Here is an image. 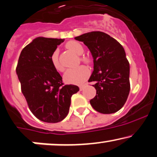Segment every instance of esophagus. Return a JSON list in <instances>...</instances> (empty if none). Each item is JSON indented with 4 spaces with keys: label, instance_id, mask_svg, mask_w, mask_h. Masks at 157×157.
I'll return each instance as SVG.
<instances>
[{
    "label": "esophagus",
    "instance_id": "esophagus-1",
    "mask_svg": "<svg viewBox=\"0 0 157 157\" xmlns=\"http://www.w3.org/2000/svg\"><path fill=\"white\" fill-rule=\"evenodd\" d=\"M85 86H86V84H84V85H81V86H79V89H80V90L82 91L84 90V88L85 87Z\"/></svg>",
    "mask_w": 157,
    "mask_h": 157
}]
</instances>
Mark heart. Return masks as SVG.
I'll return each mask as SVG.
<instances>
[{
    "mask_svg": "<svg viewBox=\"0 0 157 157\" xmlns=\"http://www.w3.org/2000/svg\"><path fill=\"white\" fill-rule=\"evenodd\" d=\"M66 48L70 51L74 52L78 55H82L84 52V48L82 44L75 40H71L66 44ZM59 52L58 50L56 49L52 53L51 56V62L52 66L54 67L57 71H63L64 68L59 63ZM81 59L84 63H87L89 59L86 57H82ZM90 71L87 67L84 65H80V66L75 67V68H70L65 71L63 75V80L65 83L71 84H81L90 76Z\"/></svg>",
    "mask_w": 157,
    "mask_h": 157,
    "instance_id": "b5f03b06",
    "label": "heart"
}]
</instances>
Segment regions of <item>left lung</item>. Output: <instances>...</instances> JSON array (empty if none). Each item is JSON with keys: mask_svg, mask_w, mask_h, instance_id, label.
I'll return each instance as SVG.
<instances>
[{"mask_svg": "<svg viewBox=\"0 0 157 157\" xmlns=\"http://www.w3.org/2000/svg\"><path fill=\"white\" fill-rule=\"evenodd\" d=\"M84 42L93 57L94 71L88 82L96 90V96L90 100L92 108L101 113L117 112L128 98L129 63L123 46L109 35L93 31L77 36Z\"/></svg>", "mask_w": 157, "mask_h": 157, "instance_id": "8db88e82", "label": "left lung"}]
</instances>
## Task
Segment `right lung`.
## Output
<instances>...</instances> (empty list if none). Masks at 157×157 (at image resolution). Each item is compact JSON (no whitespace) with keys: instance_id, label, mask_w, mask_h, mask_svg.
Here are the masks:
<instances>
[{"instance_id":"right-lung-1","label":"right lung","mask_w":157,"mask_h":157,"mask_svg":"<svg viewBox=\"0 0 157 157\" xmlns=\"http://www.w3.org/2000/svg\"><path fill=\"white\" fill-rule=\"evenodd\" d=\"M64 39L38 37L22 50L16 68L21 90L33 114L48 123L61 121L68 113L71 98L79 91L65 85L52 66L51 56Z\"/></svg>"}]
</instances>
